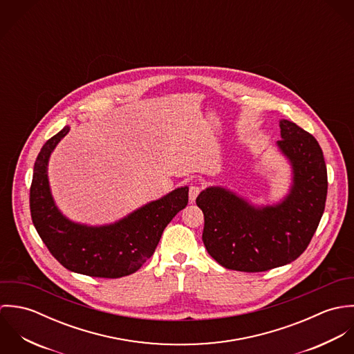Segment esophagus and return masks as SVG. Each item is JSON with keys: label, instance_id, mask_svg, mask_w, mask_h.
I'll return each mask as SVG.
<instances>
[{"label": "esophagus", "instance_id": "esophagus-1", "mask_svg": "<svg viewBox=\"0 0 354 354\" xmlns=\"http://www.w3.org/2000/svg\"><path fill=\"white\" fill-rule=\"evenodd\" d=\"M199 194H201V187H198V185H191L189 187V201L191 202H195Z\"/></svg>", "mask_w": 354, "mask_h": 354}]
</instances>
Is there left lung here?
Segmentation results:
<instances>
[{
    "label": "left lung",
    "instance_id": "1",
    "mask_svg": "<svg viewBox=\"0 0 354 354\" xmlns=\"http://www.w3.org/2000/svg\"><path fill=\"white\" fill-rule=\"evenodd\" d=\"M277 142L292 166L289 194L277 204L256 207L223 187H208L196 204L204 214L203 243L222 267L260 272L296 260L310 243L327 196V167L317 140L281 120Z\"/></svg>",
    "mask_w": 354,
    "mask_h": 354
}]
</instances>
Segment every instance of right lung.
<instances>
[{
  "instance_id": "1",
  "label": "right lung",
  "mask_w": 354,
  "mask_h": 354,
  "mask_svg": "<svg viewBox=\"0 0 354 354\" xmlns=\"http://www.w3.org/2000/svg\"><path fill=\"white\" fill-rule=\"evenodd\" d=\"M68 132L69 127H64L49 139L35 160L30 189L32 223L51 254L65 268L98 278L133 274L155 252L167 223L187 207L189 188H177L110 225L72 222L55 205L48 178L51 152Z\"/></svg>"
}]
</instances>
